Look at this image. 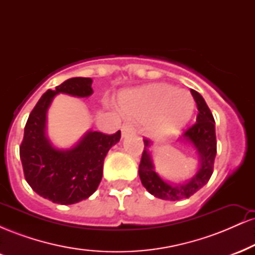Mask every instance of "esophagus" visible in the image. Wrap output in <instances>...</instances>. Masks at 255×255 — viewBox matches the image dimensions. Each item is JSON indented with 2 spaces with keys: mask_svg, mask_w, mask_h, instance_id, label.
I'll return each instance as SVG.
<instances>
[{
  "mask_svg": "<svg viewBox=\"0 0 255 255\" xmlns=\"http://www.w3.org/2000/svg\"><path fill=\"white\" fill-rule=\"evenodd\" d=\"M121 131H122V137H126V136L129 135V134L134 133V128H133V126H131V125L125 124L121 127Z\"/></svg>",
  "mask_w": 255,
  "mask_h": 255,
  "instance_id": "34e87169",
  "label": "esophagus"
}]
</instances>
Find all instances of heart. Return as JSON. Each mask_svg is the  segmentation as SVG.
Segmentation results:
<instances>
[{"label":"heart","instance_id":"1","mask_svg":"<svg viewBox=\"0 0 255 255\" xmlns=\"http://www.w3.org/2000/svg\"><path fill=\"white\" fill-rule=\"evenodd\" d=\"M119 107L128 118L145 121L144 128L148 135L164 139L188 124L195 103L188 91L159 83L122 91Z\"/></svg>","mask_w":255,"mask_h":255}]
</instances>
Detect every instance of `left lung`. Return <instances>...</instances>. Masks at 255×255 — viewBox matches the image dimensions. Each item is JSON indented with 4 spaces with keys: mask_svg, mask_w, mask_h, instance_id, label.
Here are the masks:
<instances>
[{
    "mask_svg": "<svg viewBox=\"0 0 255 255\" xmlns=\"http://www.w3.org/2000/svg\"><path fill=\"white\" fill-rule=\"evenodd\" d=\"M191 93L197 103L199 111L197 124L186 130V133L181 136L180 141L184 145L191 146L197 151L199 156V168L194 176L182 183H170L160 177L154 170L153 160H152L150 152L152 146L151 141L147 139L144 140L145 147L139 165L140 180L146 191L153 197L163 199V200L176 201L189 198L209 182L213 172V163H215L216 153H217L215 119L203 96L194 90H191Z\"/></svg>",
    "mask_w": 255,
    "mask_h": 255,
    "instance_id": "8db88e82",
    "label": "left lung"
}]
</instances>
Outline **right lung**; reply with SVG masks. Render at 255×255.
Listing matches in <instances>:
<instances>
[{
  "label": "right lung",
  "instance_id": "add662e5",
  "mask_svg": "<svg viewBox=\"0 0 255 255\" xmlns=\"http://www.w3.org/2000/svg\"><path fill=\"white\" fill-rule=\"evenodd\" d=\"M92 79L71 78L48 90L31 111L20 146V159L31 188L44 199L61 205L85 200L97 191L108 151L120 141L121 131L107 135L87 130L71 148H58L46 135V114L55 96L64 93L87 98Z\"/></svg>",
  "mask_w": 255,
  "mask_h": 255
}]
</instances>
